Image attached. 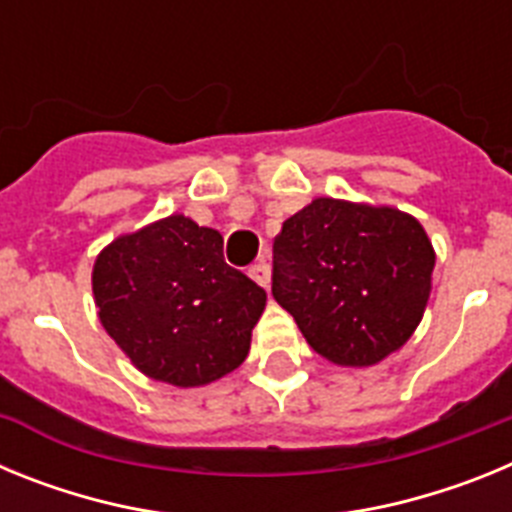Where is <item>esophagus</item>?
<instances>
[{
    "mask_svg": "<svg viewBox=\"0 0 512 512\" xmlns=\"http://www.w3.org/2000/svg\"><path fill=\"white\" fill-rule=\"evenodd\" d=\"M248 277L253 279L256 284H261V287H269V264H264V261H259V264H251L248 266Z\"/></svg>",
    "mask_w": 512,
    "mask_h": 512,
    "instance_id": "esophagus-1",
    "label": "esophagus"
}]
</instances>
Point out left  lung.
Wrapping results in <instances>:
<instances>
[{
    "label": "left lung",
    "mask_w": 512,
    "mask_h": 512,
    "mask_svg": "<svg viewBox=\"0 0 512 512\" xmlns=\"http://www.w3.org/2000/svg\"><path fill=\"white\" fill-rule=\"evenodd\" d=\"M436 251L390 205L315 197L274 238L271 295L305 341L338 366H374L423 320Z\"/></svg>",
    "instance_id": "left-lung-1"
}]
</instances>
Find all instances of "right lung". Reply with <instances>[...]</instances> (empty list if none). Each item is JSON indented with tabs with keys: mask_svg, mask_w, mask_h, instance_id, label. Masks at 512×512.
Here are the masks:
<instances>
[{
	"mask_svg": "<svg viewBox=\"0 0 512 512\" xmlns=\"http://www.w3.org/2000/svg\"><path fill=\"white\" fill-rule=\"evenodd\" d=\"M107 336L156 382L205 387L246 361L266 292L225 264L223 235L169 215L117 235L92 269Z\"/></svg>",
	"mask_w": 512,
	"mask_h": 512,
	"instance_id": "right-lung-1",
	"label": "right lung"
}]
</instances>
